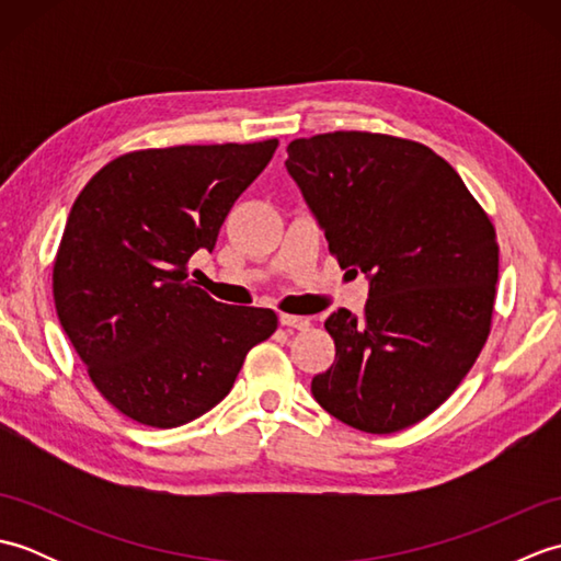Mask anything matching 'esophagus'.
I'll list each match as a JSON object with an SVG mask.
<instances>
[{"mask_svg":"<svg viewBox=\"0 0 561 561\" xmlns=\"http://www.w3.org/2000/svg\"><path fill=\"white\" fill-rule=\"evenodd\" d=\"M279 323L284 328H294V330H306L308 325H311V320L304 318V316H289V313H282L279 316Z\"/></svg>","mask_w":561,"mask_h":561,"instance_id":"obj_1","label":"esophagus"}]
</instances>
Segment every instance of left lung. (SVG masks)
Masks as SVG:
<instances>
[{"label": "left lung", "instance_id": "8db88e82", "mask_svg": "<svg viewBox=\"0 0 561 561\" xmlns=\"http://www.w3.org/2000/svg\"><path fill=\"white\" fill-rule=\"evenodd\" d=\"M287 151L330 253L371 282L362 316L337 308L325 320L335 362L311 380L313 398L359 432H400L450 398L490 337L494 224L420 141L352 129Z\"/></svg>", "mask_w": 561, "mask_h": 561}]
</instances>
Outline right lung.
Listing matches in <instances>:
<instances>
[{"label":"right lung","instance_id":"add662e5","mask_svg":"<svg viewBox=\"0 0 561 561\" xmlns=\"http://www.w3.org/2000/svg\"><path fill=\"white\" fill-rule=\"evenodd\" d=\"M277 139L139 149L105 163L71 205L53 265L57 318L117 412L173 428L219 404L270 308L226 306L187 279Z\"/></svg>","mask_w":561,"mask_h":561}]
</instances>
